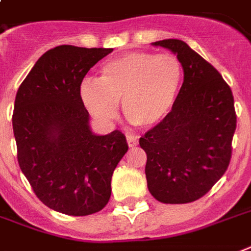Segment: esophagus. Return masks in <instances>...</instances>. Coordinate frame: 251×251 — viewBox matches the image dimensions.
<instances>
[{
  "mask_svg": "<svg viewBox=\"0 0 251 251\" xmlns=\"http://www.w3.org/2000/svg\"><path fill=\"white\" fill-rule=\"evenodd\" d=\"M127 145H129L130 147H134L138 145V141H137V138H134V137H127Z\"/></svg>",
  "mask_w": 251,
  "mask_h": 251,
  "instance_id": "1",
  "label": "esophagus"
}]
</instances>
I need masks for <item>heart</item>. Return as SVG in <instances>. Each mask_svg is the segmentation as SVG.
Listing matches in <instances>:
<instances>
[{"label":"heart","instance_id":"obj_1","mask_svg":"<svg viewBox=\"0 0 251 251\" xmlns=\"http://www.w3.org/2000/svg\"><path fill=\"white\" fill-rule=\"evenodd\" d=\"M181 81L183 68L176 56L135 51L105 62L100 80H84L80 96L99 121H113L117 102L122 101V112L130 124L151 129L170 116Z\"/></svg>","mask_w":251,"mask_h":251}]
</instances>
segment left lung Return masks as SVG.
Returning <instances> with one entry per match:
<instances>
[{
    "instance_id": "left-lung-1",
    "label": "left lung",
    "mask_w": 251,
    "mask_h": 251,
    "mask_svg": "<svg viewBox=\"0 0 251 251\" xmlns=\"http://www.w3.org/2000/svg\"><path fill=\"white\" fill-rule=\"evenodd\" d=\"M152 45L176 53L184 81L170 116L139 138L147 155V188L164 204L192 202L209 192L229 166L234 99L219 71L185 42Z\"/></svg>"
}]
</instances>
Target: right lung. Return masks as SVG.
<instances>
[{"label":"right lung","mask_w":251,"mask_h":251,"mask_svg":"<svg viewBox=\"0 0 251 251\" xmlns=\"http://www.w3.org/2000/svg\"><path fill=\"white\" fill-rule=\"evenodd\" d=\"M112 51L70 45L49 50L15 96L19 167L36 198L64 215L88 216L108 204L113 171L129 149L120 130L92 133L80 96L84 76Z\"/></svg>","instance_id":"1"}]
</instances>
